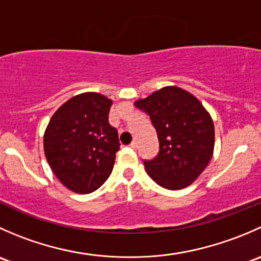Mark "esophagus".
<instances>
[{
	"instance_id": "1",
	"label": "esophagus",
	"mask_w": 261,
	"mask_h": 261,
	"mask_svg": "<svg viewBox=\"0 0 261 261\" xmlns=\"http://www.w3.org/2000/svg\"><path fill=\"white\" fill-rule=\"evenodd\" d=\"M128 146H130L131 149H136V147H138V143H136V141H133V143H131Z\"/></svg>"
}]
</instances>
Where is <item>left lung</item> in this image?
Returning <instances> with one entry per match:
<instances>
[{
	"label": "left lung",
	"instance_id": "8db88e82",
	"mask_svg": "<svg viewBox=\"0 0 261 261\" xmlns=\"http://www.w3.org/2000/svg\"><path fill=\"white\" fill-rule=\"evenodd\" d=\"M149 116L159 139V152L144 160L147 174L167 189L193 183L208 165L215 146V127L201 102L179 87L159 89L135 102Z\"/></svg>",
	"mask_w": 261,
	"mask_h": 261
}]
</instances>
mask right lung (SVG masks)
Listing matches in <instances>:
<instances>
[{"mask_svg":"<svg viewBox=\"0 0 261 261\" xmlns=\"http://www.w3.org/2000/svg\"><path fill=\"white\" fill-rule=\"evenodd\" d=\"M112 101L82 93L53 115L44 135V151L53 173L70 191L91 193L114 169L118 134L109 122Z\"/></svg>","mask_w":261,"mask_h":261,"instance_id":"right-lung-1","label":"right lung"}]
</instances>
